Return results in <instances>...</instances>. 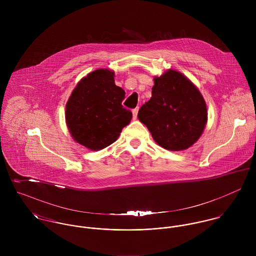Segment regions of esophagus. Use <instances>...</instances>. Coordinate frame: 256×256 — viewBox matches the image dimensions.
<instances>
[{
  "label": "esophagus",
  "instance_id": "esophagus-1",
  "mask_svg": "<svg viewBox=\"0 0 256 256\" xmlns=\"http://www.w3.org/2000/svg\"><path fill=\"white\" fill-rule=\"evenodd\" d=\"M138 108H135V110H132V113H133V119L136 120L137 119V115H138Z\"/></svg>",
  "mask_w": 256,
  "mask_h": 256
}]
</instances>
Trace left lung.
Masks as SVG:
<instances>
[{"mask_svg":"<svg viewBox=\"0 0 256 256\" xmlns=\"http://www.w3.org/2000/svg\"><path fill=\"white\" fill-rule=\"evenodd\" d=\"M150 100L138 112L154 142L170 150H183L201 137L208 120L205 100L197 86L172 69L154 78Z\"/></svg>","mask_w":256,"mask_h":256,"instance_id":"1","label":"left lung"}]
</instances>
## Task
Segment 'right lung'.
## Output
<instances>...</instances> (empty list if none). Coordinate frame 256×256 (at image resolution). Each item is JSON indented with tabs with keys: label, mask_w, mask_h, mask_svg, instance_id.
I'll list each match as a JSON object with an SVG mask.
<instances>
[{
	"label": "right lung",
	"mask_w": 256,
	"mask_h": 256,
	"mask_svg": "<svg viewBox=\"0 0 256 256\" xmlns=\"http://www.w3.org/2000/svg\"><path fill=\"white\" fill-rule=\"evenodd\" d=\"M114 76L110 69L88 74L66 104L65 119L72 138L90 150L114 143L132 119V112L121 104L125 92L115 84Z\"/></svg>",
	"instance_id": "add662e5"
}]
</instances>
